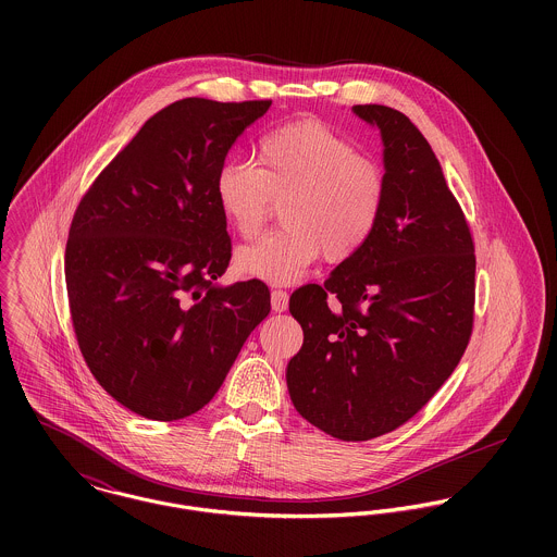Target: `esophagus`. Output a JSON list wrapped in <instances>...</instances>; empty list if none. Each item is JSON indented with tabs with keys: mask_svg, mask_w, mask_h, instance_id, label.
Listing matches in <instances>:
<instances>
[{
	"mask_svg": "<svg viewBox=\"0 0 557 557\" xmlns=\"http://www.w3.org/2000/svg\"><path fill=\"white\" fill-rule=\"evenodd\" d=\"M270 302H272V311H274V313H283V311H287L289 294L283 292V289H274L272 296H270Z\"/></svg>",
	"mask_w": 557,
	"mask_h": 557,
	"instance_id": "34e87169",
	"label": "esophagus"
}]
</instances>
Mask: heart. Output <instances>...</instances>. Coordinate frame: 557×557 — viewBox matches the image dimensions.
<instances>
[{
    "label": "heart",
    "instance_id": "obj_1",
    "mask_svg": "<svg viewBox=\"0 0 557 557\" xmlns=\"http://www.w3.org/2000/svg\"><path fill=\"white\" fill-rule=\"evenodd\" d=\"M214 197L242 238H255L278 203L283 227L242 246L236 265L248 276L287 285L319 255L343 263L369 242L384 203V173L327 124L300 120L268 133L255 164H223Z\"/></svg>",
    "mask_w": 557,
    "mask_h": 557
}]
</instances>
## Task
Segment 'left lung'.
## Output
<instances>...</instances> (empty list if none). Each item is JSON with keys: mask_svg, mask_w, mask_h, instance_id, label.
I'll return each instance as SVG.
<instances>
[{"mask_svg": "<svg viewBox=\"0 0 557 557\" xmlns=\"http://www.w3.org/2000/svg\"><path fill=\"white\" fill-rule=\"evenodd\" d=\"M354 113L382 133L384 203L351 259L292 294L305 343L287 364V388L323 433L367 442L416 416L457 369L472 336L476 257L422 133L384 104Z\"/></svg>", "mask_w": 557, "mask_h": 557, "instance_id": "8db88e82", "label": "left lung"}]
</instances>
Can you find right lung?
<instances>
[{
  "instance_id": "obj_1",
  "label": "right lung",
  "mask_w": 557,
  "mask_h": 557,
  "mask_svg": "<svg viewBox=\"0 0 557 557\" xmlns=\"http://www.w3.org/2000/svg\"><path fill=\"white\" fill-rule=\"evenodd\" d=\"M272 100L184 98L152 115L83 195L66 244L81 354L131 411L180 420L223 386L270 313L252 278L216 281L232 259L214 177Z\"/></svg>"
}]
</instances>
